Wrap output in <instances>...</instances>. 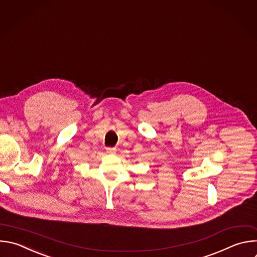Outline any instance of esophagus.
<instances>
[{
  "label": "esophagus",
  "mask_w": 257,
  "mask_h": 257,
  "mask_svg": "<svg viewBox=\"0 0 257 257\" xmlns=\"http://www.w3.org/2000/svg\"><path fill=\"white\" fill-rule=\"evenodd\" d=\"M116 151H117V149H116L115 147H108V148H107V152H108L109 154H115Z\"/></svg>",
  "instance_id": "1"
}]
</instances>
